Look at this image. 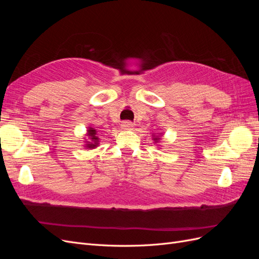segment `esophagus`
I'll list each match as a JSON object with an SVG mask.
<instances>
[{
  "label": "esophagus",
  "instance_id": "esophagus-1",
  "mask_svg": "<svg viewBox=\"0 0 259 259\" xmlns=\"http://www.w3.org/2000/svg\"><path fill=\"white\" fill-rule=\"evenodd\" d=\"M121 127L123 130H132L133 128V123L130 122V121H124L121 124Z\"/></svg>",
  "mask_w": 259,
  "mask_h": 259
}]
</instances>
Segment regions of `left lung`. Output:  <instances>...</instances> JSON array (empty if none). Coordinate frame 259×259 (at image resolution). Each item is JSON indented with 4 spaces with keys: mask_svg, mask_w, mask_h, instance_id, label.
<instances>
[{
    "mask_svg": "<svg viewBox=\"0 0 259 259\" xmlns=\"http://www.w3.org/2000/svg\"><path fill=\"white\" fill-rule=\"evenodd\" d=\"M160 135H162V134H160ZM152 140H154L155 144H158L160 140H161V136H159V135L156 136L155 134H152Z\"/></svg>",
    "mask_w": 259,
    "mask_h": 259,
    "instance_id": "8db88e82",
    "label": "left lung"
}]
</instances>
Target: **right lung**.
Instances as JSON below:
<instances>
[{
	"label": "right lung",
	"instance_id": "1",
	"mask_svg": "<svg viewBox=\"0 0 259 259\" xmlns=\"http://www.w3.org/2000/svg\"><path fill=\"white\" fill-rule=\"evenodd\" d=\"M88 133L85 134V137L88 136V139H85V144H84V147L86 149H90V150H92V149H95L98 147L99 145V137L97 135L98 131H96L95 128H93L91 126H89L88 131H86Z\"/></svg>",
	"mask_w": 259,
	"mask_h": 259
}]
</instances>
